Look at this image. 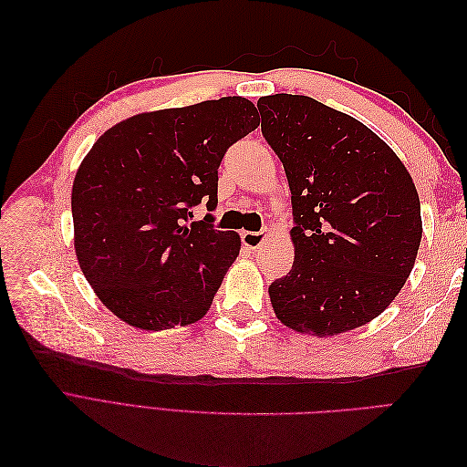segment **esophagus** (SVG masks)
<instances>
[{"label":"esophagus","mask_w":467,"mask_h":467,"mask_svg":"<svg viewBox=\"0 0 467 467\" xmlns=\"http://www.w3.org/2000/svg\"><path fill=\"white\" fill-rule=\"evenodd\" d=\"M268 230H263V232H244L242 234V239H244V244L247 245V247H251V249H259L266 239H268Z\"/></svg>","instance_id":"1"}]
</instances>
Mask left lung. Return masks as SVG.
Returning <instances> with one entry per match:
<instances>
[{
    "label": "left lung",
    "instance_id": "1",
    "mask_svg": "<svg viewBox=\"0 0 467 467\" xmlns=\"http://www.w3.org/2000/svg\"><path fill=\"white\" fill-rule=\"evenodd\" d=\"M263 136L292 192V271L268 286L286 327L331 337L372 321L413 271L415 182L368 126L312 97H261Z\"/></svg>",
    "mask_w": 467,
    "mask_h": 467
}]
</instances>
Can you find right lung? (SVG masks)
<instances>
[{
  "label": "right lung",
  "mask_w": 467,
  "mask_h": 467,
  "mask_svg": "<svg viewBox=\"0 0 467 467\" xmlns=\"http://www.w3.org/2000/svg\"><path fill=\"white\" fill-rule=\"evenodd\" d=\"M259 126L245 97L140 112L109 129L83 158L72 189L74 247L97 298L146 331L206 316L242 239L192 222L218 204L225 150Z\"/></svg>",
  "instance_id": "right-lung-1"
}]
</instances>
